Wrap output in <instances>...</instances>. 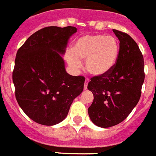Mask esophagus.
Returning a JSON list of instances; mask_svg holds the SVG:
<instances>
[{"label": "esophagus", "mask_w": 156, "mask_h": 156, "mask_svg": "<svg viewBox=\"0 0 156 156\" xmlns=\"http://www.w3.org/2000/svg\"><path fill=\"white\" fill-rule=\"evenodd\" d=\"M88 83H89V79H88V78H86V80H85V83H84V87H83L84 90H87V89Z\"/></svg>", "instance_id": "34e87169"}]
</instances>
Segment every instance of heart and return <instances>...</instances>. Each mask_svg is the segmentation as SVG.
<instances>
[{"mask_svg": "<svg viewBox=\"0 0 156 156\" xmlns=\"http://www.w3.org/2000/svg\"><path fill=\"white\" fill-rule=\"evenodd\" d=\"M119 44L116 38L104 34H86L73 43L71 51L66 52V58L72 69H79L81 59L90 74L101 76L107 74L115 65L119 56Z\"/></svg>", "mask_w": 156, "mask_h": 156, "instance_id": "1", "label": "heart"}]
</instances>
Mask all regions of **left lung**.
Wrapping results in <instances>:
<instances>
[{
	"label": "left lung",
	"instance_id": "obj_1",
	"mask_svg": "<svg viewBox=\"0 0 156 156\" xmlns=\"http://www.w3.org/2000/svg\"><path fill=\"white\" fill-rule=\"evenodd\" d=\"M119 41V56L104 76L90 79L87 89L94 101L88 114L94 124L108 128L119 124L138 103L144 80V58L137 43L128 34L113 30Z\"/></svg>",
	"mask_w": 156,
	"mask_h": 156
}]
</instances>
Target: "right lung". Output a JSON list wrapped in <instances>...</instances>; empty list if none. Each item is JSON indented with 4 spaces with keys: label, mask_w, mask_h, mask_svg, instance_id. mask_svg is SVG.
I'll return each instance as SVG.
<instances>
[{
    "label": "right lung",
    "mask_w": 156,
    "mask_h": 156,
    "mask_svg": "<svg viewBox=\"0 0 156 156\" xmlns=\"http://www.w3.org/2000/svg\"><path fill=\"white\" fill-rule=\"evenodd\" d=\"M73 27H49L32 34L16 54L12 80L16 98L32 120L53 126L66 119L85 78L66 72L62 56Z\"/></svg>",
    "instance_id": "1"
}]
</instances>
